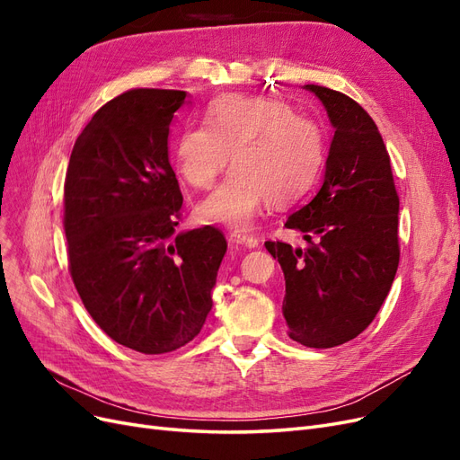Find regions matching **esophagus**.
Returning a JSON list of instances; mask_svg holds the SVG:
<instances>
[{
    "mask_svg": "<svg viewBox=\"0 0 460 460\" xmlns=\"http://www.w3.org/2000/svg\"><path fill=\"white\" fill-rule=\"evenodd\" d=\"M232 240H234L235 243L243 245V247H249V249H255V247H259V240L255 238V235L247 234V232H242V230H235V232H232Z\"/></svg>",
    "mask_w": 460,
    "mask_h": 460,
    "instance_id": "obj_1",
    "label": "esophagus"
}]
</instances>
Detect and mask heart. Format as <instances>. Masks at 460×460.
Instances as JSON below:
<instances>
[{
  "instance_id": "b5f03b06",
  "label": "heart",
  "mask_w": 460,
  "mask_h": 460,
  "mask_svg": "<svg viewBox=\"0 0 460 460\" xmlns=\"http://www.w3.org/2000/svg\"><path fill=\"white\" fill-rule=\"evenodd\" d=\"M207 124H190L174 144L176 169L207 190L235 164L199 217L249 228L269 201L286 205L307 191L324 161V132L309 117L270 97L225 95L207 107Z\"/></svg>"
}]
</instances>
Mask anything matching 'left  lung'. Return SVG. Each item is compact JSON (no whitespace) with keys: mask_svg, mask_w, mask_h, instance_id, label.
Masks as SVG:
<instances>
[{"mask_svg":"<svg viewBox=\"0 0 460 460\" xmlns=\"http://www.w3.org/2000/svg\"><path fill=\"white\" fill-rule=\"evenodd\" d=\"M324 105L333 137L323 186L286 228L309 247H264L286 280L288 336L314 349L357 338L378 314L399 267V196L376 122L351 97L307 84Z\"/></svg>","mask_w":460,"mask_h":460,"instance_id":"obj_1","label":"left lung"}]
</instances>
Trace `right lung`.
I'll return each mask as SVG.
<instances>
[{"instance_id": "right-lung-1", "label": "right lung", "mask_w": 460, "mask_h": 460, "mask_svg": "<svg viewBox=\"0 0 460 460\" xmlns=\"http://www.w3.org/2000/svg\"><path fill=\"white\" fill-rule=\"evenodd\" d=\"M186 92L140 88L105 103L76 137L65 178L68 270L111 340L146 355L186 345L213 307L220 230L176 234L182 193L169 130Z\"/></svg>"}]
</instances>
